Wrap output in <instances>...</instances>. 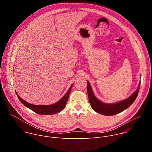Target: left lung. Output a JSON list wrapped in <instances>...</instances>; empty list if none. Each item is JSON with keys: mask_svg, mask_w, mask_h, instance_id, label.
<instances>
[{"mask_svg": "<svg viewBox=\"0 0 152 152\" xmlns=\"http://www.w3.org/2000/svg\"><path fill=\"white\" fill-rule=\"evenodd\" d=\"M140 83L141 82H140L137 90L127 99L115 103L108 104L102 102L96 97L90 83L87 80V92L91 106L96 113L104 115H114L118 114L126 110L135 100L140 90Z\"/></svg>", "mask_w": 152, "mask_h": 152, "instance_id": "left-lung-1", "label": "left lung"}]
</instances>
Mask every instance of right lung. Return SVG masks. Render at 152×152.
<instances>
[{
    "mask_svg": "<svg viewBox=\"0 0 152 152\" xmlns=\"http://www.w3.org/2000/svg\"><path fill=\"white\" fill-rule=\"evenodd\" d=\"M73 85V83L70 86V87L69 88L67 92L62 97L61 100H59L56 103L52 104H50V105L32 104L23 100L17 94V93L16 94H17V96H18V99L20 100L21 103H22L25 106H26L27 107L29 108L30 110L36 113L37 114H40V115H52L61 111L62 110L64 109L65 107H66Z\"/></svg>",
    "mask_w": 152,
    "mask_h": 152,
    "instance_id": "obj_1",
    "label": "right lung"
}]
</instances>
